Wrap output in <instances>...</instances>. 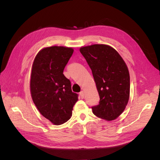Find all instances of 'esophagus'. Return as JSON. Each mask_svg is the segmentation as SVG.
<instances>
[{
  "label": "esophagus",
  "mask_w": 160,
  "mask_h": 160,
  "mask_svg": "<svg viewBox=\"0 0 160 160\" xmlns=\"http://www.w3.org/2000/svg\"><path fill=\"white\" fill-rule=\"evenodd\" d=\"M79 95H80V97H81V99H83V98H84L85 94H84V91H81L80 93H79Z\"/></svg>",
  "instance_id": "34e87169"
}]
</instances>
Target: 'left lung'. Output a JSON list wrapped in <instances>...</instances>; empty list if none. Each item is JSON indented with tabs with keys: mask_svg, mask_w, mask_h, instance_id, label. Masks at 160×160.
Returning a JSON list of instances; mask_svg holds the SVG:
<instances>
[{
	"mask_svg": "<svg viewBox=\"0 0 160 160\" xmlns=\"http://www.w3.org/2000/svg\"><path fill=\"white\" fill-rule=\"evenodd\" d=\"M79 51L92 71L100 98L99 104L92 108V111L109 122L117 119L129 99L130 78L126 63L119 52L108 45L81 47Z\"/></svg>",
	"mask_w": 160,
	"mask_h": 160,
	"instance_id": "obj_1",
	"label": "left lung"
}]
</instances>
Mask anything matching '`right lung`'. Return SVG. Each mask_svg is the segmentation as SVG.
<instances>
[{
  "label": "right lung",
  "instance_id": "obj_1",
  "mask_svg": "<svg viewBox=\"0 0 160 160\" xmlns=\"http://www.w3.org/2000/svg\"><path fill=\"white\" fill-rule=\"evenodd\" d=\"M74 49L51 46L39 51L33 61L30 91L34 103L40 113L55 125L67 122L78 101L72 92L70 81L63 70Z\"/></svg>",
  "mask_w": 160,
  "mask_h": 160
}]
</instances>
